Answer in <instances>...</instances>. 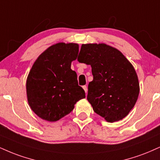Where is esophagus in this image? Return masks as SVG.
I'll use <instances>...</instances> for the list:
<instances>
[{"label": "esophagus", "mask_w": 160, "mask_h": 160, "mask_svg": "<svg viewBox=\"0 0 160 160\" xmlns=\"http://www.w3.org/2000/svg\"><path fill=\"white\" fill-rule=\"evenodd\" d=\"M82 88H83L84 91L86 92V94H87V92H88V88H87V86H82Z\"/></svg>", "instance_id": "obj_1"}]
</instances>
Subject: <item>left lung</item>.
Returning <instances> with one entry per match:
<instances>
[{"instance_id": "obj_1", "label": "left lung", "mask_w": 160, "mask_h": 160, "mask_svg": "<svg viewBox=\"0 0 160 160\" xmlns=\"http://www.w3.org/2000/svg\"><path fill=\"white\" fill-rule=\"evenodd\" d=\"M78 60L90 65L93 80L87 100L95 112L108 122L126 117L139 94L135 69L118 50L105 44L82 45Z\"/></svg>"}]
</instances>
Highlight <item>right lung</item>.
<instances>
[{
    "label": "right lung",
    "instance_id": "1",
    "mask_svg": "<svg viewBox=\"0 0 160 160\" xmlns=\"http://www.w3.org/2000/svg\"><path fill=\"white\" fill-rule=\"evenodd\" d=\"M78 51V44H56L44 51L32 65L27 80L28 103L44 120H59L74 109L77 101L86 97L78 86L76 72L71 69Z\"/></svg>",
    "mask_w": 160,
    "mask_h": 160
}]
</instances>
